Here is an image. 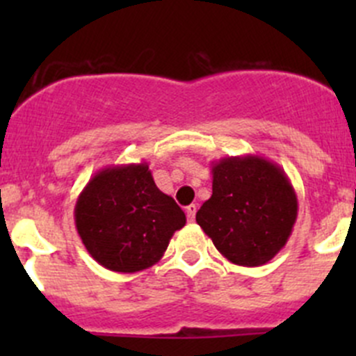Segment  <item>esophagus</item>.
<instances>
[{"label":"esophagus","mask_w":356,"mask_h":356,"mask_svg":"<svg viewBox=\"0 0 356 356\" xmlns=\"http://www.w3.org/2000/svg\"><path fill=\"white\" fill-rule=\"evenodd\" d=\"M196 210H198V208H196V204H195V203L189 204V207H186V213H188V220H189V222L195 220V217H196Z\"/></svg>","instance_id":"34e87169"}]
</instances>
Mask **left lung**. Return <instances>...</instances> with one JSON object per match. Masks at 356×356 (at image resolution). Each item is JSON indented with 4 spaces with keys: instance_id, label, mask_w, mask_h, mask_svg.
Here are the masks:
<instances>
[{
    "instance_id": "8db88e82",
    "label": "left lung",
    "mask_w": 356,
    "mask_h": 356,
    "mask_svg": "<svg viewBox=\"0 0 356 356\" xmlns=\"http://www.w3.org/2000/svg\"><path fill=\"white\" fill-rule=\"evenodd\" d=\"M211 196L196 222L224 258L243 267L270 261L288 243L298 198L286 172L258 155L211 161Z\"/></svg>"
}]
</instances>
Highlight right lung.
<instances>
[{
  "label": "right lung",
  "instance_id": "1",
  "mask_svg": "<svg viewBox=\"0 0 356 356\" xmlns=\"http://www.w3.org/2000/svg\"><path fill=\"white\" fill-rule=\"evenodd\" d=\"M74 218L88 253L122 274L153 267L186 225L184 211L156 188L146 161L96 172L79 195Z\"/></svg>",
  "mask_w": 356,
  "mask_h": 356
}]
</instances>
